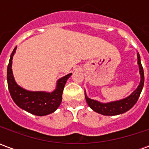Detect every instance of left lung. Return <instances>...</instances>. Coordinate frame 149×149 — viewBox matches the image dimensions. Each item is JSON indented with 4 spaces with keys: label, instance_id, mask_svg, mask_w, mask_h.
<instances>
[{
    "label": "left lung",
    "instance_id": "1",
    "mask_svg": "<svg viewBox=\"0 0 149 149\" xmlns=\"http://www.w3.org/2000/svg\"><path fill=\"white\" fill-rule=\"evenodd\" d=\"M137 64L139 65V72L141 75V81L140 84L136 88V89L132 92L128 97H125L124 99L115 101H110L108 103H102L98 100L91 99L88 97L86 92L84 91L85 95V100L87 101L88 106L92 109L97 113H100L104 116H116L120 114H123L129 109H131L134 106L135 104L136 103L138 98L141 95L142 88L144 87V69L141 65V56L137 52Z\"/></svg>",
    "mask_w": 149,
    "mask_h": 149
}]
</instances>
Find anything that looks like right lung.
<instances>
[{
	"instance_id": "right-lung-1",
	"label": "right lung",
	"mask_w": 149,
	"mask_h": 149,
	"mask_svg": "<svg viewBox=\"0 0 149 149\" xmlns=\"http://www.w3.org/2000/svg\"><path fill=\"white\" fill-rule=\"evenodd\" d=\"M16 49L17 47L13 49L10 56L7 68L8 87L12 99L21 109L33 115L42 116L54 112L61 103L64 88L72 73L60 78L56 81L55 90L51 93L45 91L26 90L17 84L12 70L13 58L16 52Z\"/></svg>"
}]
</instances>
